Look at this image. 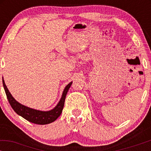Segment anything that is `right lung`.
Instances as JSON below:
<instances>
[{
    "label": "right lung",
    "mask_w": 151,
    "mask_h": 151,
    "mask_svg": "<svg viewBox=\"0 0 151 151\" xmlns=\"http://www.w3.org/2000/svg\"><path fill=\"white\" fill-rule=\"evenodd\" d=\"M3 87L5 89L6 96H7V100L9 101L10 105L14 109V111L17 113L18 115L23 117L27 120L30 122L36 124H47L51 123L54 122L58 117L63 112V109L65 105V101L66 98V96L69 91L70 86L72 84V82L68 84L65 89L63 91V96L60 100L59 101L58 104L52 110L48 111H42L36 110V109H31L29 107L24 106L19 102H18L15 99L13 98L12 94L8 90L3 78Z\"/></svg>",
    "instance_id": "1"
}]
</instances>
